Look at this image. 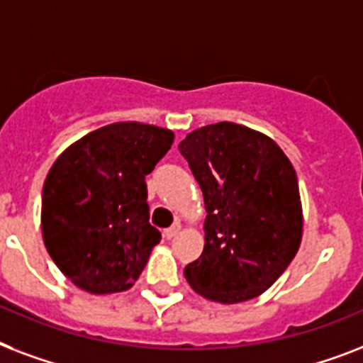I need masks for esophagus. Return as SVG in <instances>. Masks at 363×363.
Returning a JSON list of instances; mask_svg holds the SVG:
<instances>
[{"label":"esophagus","instance_id":"esophagus-1","mask_svg":"<svg viewBox=\"0 0 363 363\" xmlns=\"http://www.w3.org/2000/svg\"><path fill=\"white\" fill-rule=\"evenodd\" d=\"M179 229H182V225H179V223H174V225H172V227H169V229L163 230V236H165L167 240H172L176 236V234L179 233Z\"/></svg>","mask_w":363,"mask_h":363}]
</instances>
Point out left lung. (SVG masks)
Wrapping results in <instances>:
<instances>
[{
    "label": "left lung",
    "mask_w": 363,
    "mask_h": 363,
    "mask_svg": "<svg viewBox=\"0 0 363 363\" xmlns=\"http://www.w3.org/2000/svg\"><path fill=\"white\" fill-rule=\"evenodd\" d=\"M178 149L207 211L203 252L185 267V278L207 300H252L278 280L300 247L296 172L271 138L230 121L192 130Z\"/></svg>",
    "instance_id": "8db88e82"
}]
</instances>
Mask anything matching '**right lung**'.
<instances>
[{
  "label": "right lung",
  "instance_id": "obj_1",
  "mask_svg": "<svg viewBox=\"0 0 363 363\" xmlns=\"http://www.w3.org/2000/svg\"><path fill=\"white\" fill-rule=\"evenodd\" d=\"M174 134L123 121L86 134L54 162L41 196L45 247L60 271L94 294L133 287L162 233L149 223L145 176Z\"/></svg>",
  "mask_w": 363,
  "mask_h": 363
}]
</instances>
